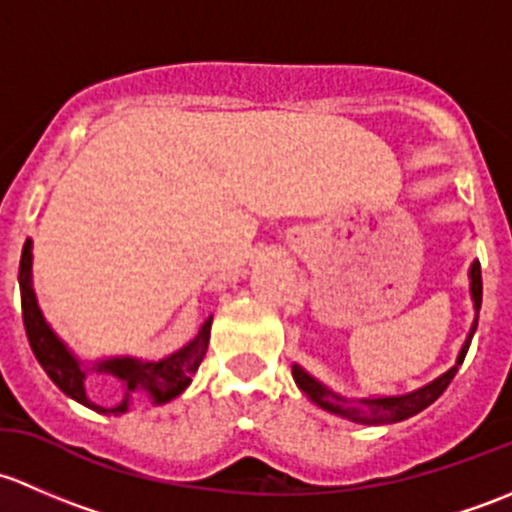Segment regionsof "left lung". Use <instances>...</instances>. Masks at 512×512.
Returning a JSON list of instances; mask_svg holds the SVG:
<instances>
[{
	"mask_svg": "<svg viewBox=\"0 0 512 512\" xmlns=\"http://www.w3.org/2000/svg\"><path fill=\"white\" fill-rule=\"evenodd\" d=\"M468 278H471V298L473 308H476V318H473L471 333H468L466 342H463L461 352L456 357V365L451 367L449 372H444L441 377H436L434 382L424 384L421 389H414L409 394H399V397H365V399H347L335 394L333 389L325 387L323 382H318L315 377H310L303 367L293 365V379L298 384L300 392H305L310 397V402L318 404L325 412L347 416V419L357 421V424H394V421H404L409 416L424 412L429 404H434L436 399L444 394V389L449 387L451 379L456 377L458 365L466 357L468 345H471V337L478 328V310H481V298H483V281H481V263L473 261L471 271H468Z\"/></svg>",
	"mask_w": 512,
	"mask_h": 512,
	"instance_id": "1",
	"label": "left lung"
}]
</instances>
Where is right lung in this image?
Here are the masks:
<instances>
[{"instance_id":"1","label":"right lung","mask_w":512,"mask_h":512,"mask_svg":"<svg viewBox=\"0 0 512 512\" xmlns=\"http://www.w3.org/2000/svg\"><path fill=\"white\" fill-rule=\"evenodd\" d=\"M19 288L21 318H24L26 337H29V345L31 350H34L36 360H39V365L44 367V372L49 374L51 382H54L63 394H68V397L76 399L83 407L93 409V412L125 414L130 407V394H145V397L152 399V404L172 402V399L179 397V394L189 387L192 374L199 370L204 355H207L212 318L199 328V333L192 342H187L182 350L172 352L165 360L145 362L135 360V357H108V360H98L96 365H93V372L113 374V377L120 379L125 387L123 402L113 409H105L88 399V367H83V362L68 350L66 342L51 330L44 313H41L39 303H36L34 286H31V239H26L24 249H21Z\"/></svg>"}]
</instances>
